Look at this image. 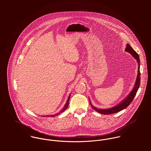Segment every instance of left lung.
I'll list each match as a JSON object with an SVG mask.
<instances>
[{"label": "left lung", "mask_w": 151, "mask_h": 151, "mask_svg": "<svg viewBox=\"0 0 151 151\" xmlns=\"http://www.w3.org/2000/svg\"><path fill=\"white\" fill-rule=\"evenodd\" d=\"M125 50L129 53L132 55V56L137 60L138 65V74L136 79V81L135 83V86L131 92L129 93V95L126 97V99H124L123 101H122L119 104L113 107V108H109V109H100L98 108L94 107L93 105H92L90 101V105L91 107L93 108L95 111L99 112V113L103 114H114L116 113H117L124 109L128 107L130 105V104L132 102V101L134 99V98L135 97L137 91L140 86V81H141V77H140V71H139V65H140V60L139 56L138 53L132 48V47L129 45V44H127V47L125 49Z\"/></svg>", "instance_id": "8db88e82"}]
</instances>
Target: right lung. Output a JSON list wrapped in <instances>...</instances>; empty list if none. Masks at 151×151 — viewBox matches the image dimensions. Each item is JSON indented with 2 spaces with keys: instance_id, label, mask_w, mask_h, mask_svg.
Listing matches in <instances>:
<instances>
[{
  "instance_id": "1",
  "label": "right lung",
  "mask_w": 151,
  "mask_h": 151,
  "mask_svg": "<svg viewBox=\"0 0 151 151\" xmlns=\"http://www.w3.org/2000/svg\"><path fill=\"white\" fill-rule=\"evenodd\" d=\"M70 95H69V96H68V100H67V102H66V104H65V107L63 108V109L59 112V113H58L57 114H54V115H49V116H51V117H55V116H57V115H59V114H60L61 113H62V112H63L64 111H65V110L68 107V102H69V99H70Z\"/></svg>"
}]
</instances>
